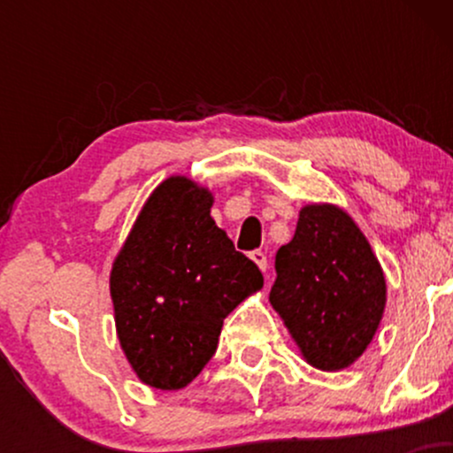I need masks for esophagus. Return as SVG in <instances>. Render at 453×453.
I'll return each instance as SVG.
<instances>
[{"mask_svg":"<svg viewBox=\"0 0 453 453\" xmlns=\"http://www.w3.org/2000/svg\"><path fill=\"white\" fill-rule=\"evenodd\" d=\"M251 259L257 264V268L262 270V273H266V270H268V257H266V253L253 251V253H251Z\"/></svg>","mask_w":453,"mask_h":453,"instance_id":"obj_1","label":"esophagus"}]
</instances>
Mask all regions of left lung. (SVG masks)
<instances>
[{
  "label": "left lung",
  "instance_id": "left-lung-1",
  "mask_svg": "<svg viewBox=\"0 0 453 453\" xmlns=\"http://www.w3.org/2000/svg\"><path fill=\"white\" fill-rule=\"evenodd\" d=\"M274 268L270 304L304 360L327 372L351 366L381 324L388 285L349 212L336 204L303 206Z\"/></svg>",
  "mask_w": 453,
  "mask_h": 453
}]
</instances>
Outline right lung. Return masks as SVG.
I'll use <instances>...</instances> for the list:
<instances>
[{"instance_id":"add662e5","label":"right lung","mask_w":453,"mask_h":453,"mask_svg":"<svg viewBox=\"0 0 453 453\" xmlns=\"http://www.w3.org/2000/svg\"><path fill=\"white\" fill-rule=\"evenodd\" d=\"M209 187L168 176L112 262L119 342L149 388L189 386L215 353L223 319L264 285L256 264L217 227Z\"/></svg>"}]
</instances>
